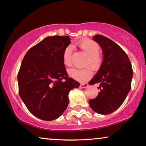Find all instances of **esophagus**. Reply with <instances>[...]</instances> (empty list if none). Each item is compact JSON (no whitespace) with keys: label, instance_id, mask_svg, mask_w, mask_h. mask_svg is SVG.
<instances>
[{"label":"esophagus","instance_id":"esophagus-1","mask_svg":"<svg viewBox=\"0 0 146 146\" xmlns=\"http://www.w3.org/2000/svg\"><path fill=\"white\" fill-rule=\"evenodd\" d=\"M88 86V84H81V85H80V87L82 88H87Z\"/></svg>","mask_w":146,"mask_h":146}]
</instances>
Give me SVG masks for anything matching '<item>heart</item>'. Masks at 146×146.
<instances>
[{"label": "heart", "mask_w": 146, "mask_h": 146, "mask_svg": "<svg viewBox=\"0 0 146 146\" xmlns=\"http://www.w3.org/2000/svg\"><path fill=\"white\" fill-rule=\"evenodd\" d=\"M79 46L86 55L87 58L84 62V66H90L92 70H96L101 65L102 59L100 58V48L96 42L90 40H84L79 42ZM62 62L67 67L72 65V47L67 46L62 53ZM68 74L72 78L79 81H85L90 79L92 72L89 67L84 69L72 68L68 70Z\"/></svg>", "instance_id": "obj_1"}]
</instances>
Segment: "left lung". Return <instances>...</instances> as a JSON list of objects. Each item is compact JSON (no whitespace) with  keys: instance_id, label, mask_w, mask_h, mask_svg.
Instances as JSON below:
<instances>
[{"instance_id":"1","label":"left lung","mask_w":146,"mask_h":146,"mask_svg":"<svg viewBox=\"0 0 146 146\" xmlns=\"http://www.w3.org/2000/svg\"><path fill=\"white\" fill-rule=\"evenodd\" d=\"M93 40L101 46L104 59L98 72L89 82L90 85L100 84V90L96 98L89 100V105L98 113L107 115L118 109L127 96L132 67L127 55L116 43L100 35L94 36Z\"/></svg>"}]
</instances>
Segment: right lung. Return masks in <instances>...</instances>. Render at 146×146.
I'll return each instance as SVG.
<instances>
[{"label": "right lung", "mask_w": 146, "mask_h": 146, "mask_svg": "<svg viewBox=\"0 0 146 146\" xmlns=\"http://www.w3.org/2000/svg\"><path fill=\"white\" fill-rule=\"evenodd\" d=\"M69 36H51L27 51L18 73L19 93L33 115L50 121L62 115L69 104L68 94L80 84L68 77L62 62Z\"/></svg>", "instance_id": "obj_1"}]
</instances>
